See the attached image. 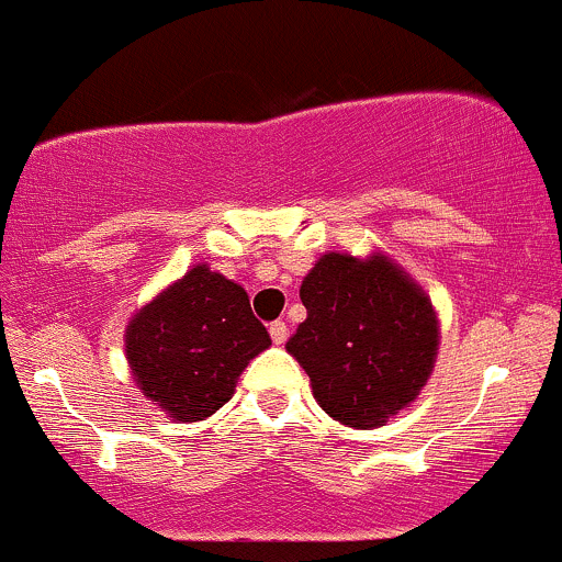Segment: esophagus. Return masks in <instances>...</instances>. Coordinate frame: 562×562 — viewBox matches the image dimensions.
I'll use <instances>...</instances> for the list:
<instances>
[{
	"instance_id": "obj_1",
	"label": "esophagus",
	"mask_w": 562,
	"mask_h": 562,
	"mask_svg": "<svg viewBox=\"0 0 562 562\" xmlns=\"http://www.w3.org/2000/svg\"><path fill=\"white\" fill-rule=\"evenodd\" d=\"M269 334H271V342L274 345H285V339H288V326L282 321H274L269 326Z\"/></svg>"
}]
</instances>
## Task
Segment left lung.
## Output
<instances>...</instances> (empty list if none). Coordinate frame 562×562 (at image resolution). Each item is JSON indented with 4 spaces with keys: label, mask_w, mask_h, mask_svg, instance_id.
I'll return each instance as SVG.
<instances>
[{
    "label": "left lung",
    "mask_w": 562,
    "mask_h": 562,
    "mask_svg": "<svg viewBox=\"0 0 562 562\" xmlns=\"http://www.w3.org/2000/svg\"><path fill=\"white\" fill-rule=\"evenodd\" d=\"M299 296L307 321L285 348L334 422L383 427L427 386L438 317L427 293L386 255L326 252Z\"/></svg>",
    "instance_id": "obj_1"
}]
</instances>
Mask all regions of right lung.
Masks as SVG:
<instances>
[{"label": "right lung", "mask_w": 562, "mask_h": 562, "mask_svg": "<svg viewBox=\"0 0 562 562\" xmlns=\"http://www.w3.org/2000/svg\"><path fill=\"white\" fill-rule=\"evenodd\" d=\"M271 345L247 291L198 263L135 313L124 334L135 383L176 422H203L234 396L241 370Z\"/></svg>", "instance_id": "add662e5"}]
</instances>
